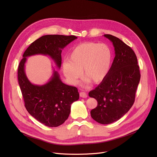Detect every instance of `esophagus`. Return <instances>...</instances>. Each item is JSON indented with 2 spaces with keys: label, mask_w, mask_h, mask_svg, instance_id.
<instances>
[{
  "label": "esophagus",
  "mask_w": 157,
  "mask_h": 157,
  "mask_svg": "<svg viewBox=\"0 0 157 157\" xmlns=\"http://www.w3.org/2000/svg\"><path fill=\"white\" fill-rule=\"evenodd\" d=\"M79 95H80V97H82V98H86V97H87V94H86L85 92H80Z\"/></svg>",
  "instance_id": "1"
}]
</instances>
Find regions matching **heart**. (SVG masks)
<instances>
[{
	"mask_svg": "<svg viewBox=\"0 0 157 157\" xmlns=\"http://www.w3.org/2000/svg\"><path fill=\"white\" fill-rule=\"evenodd\" d=\"M111 60V51L107 45L91 42L81 43L72 49L69 61L63 63V72L72 83H76L81 71L83 78L98 83L108 74Z\"/></svg>",
	"mask_w": 157,
	"mask_h": 157,
	"instance_id": "heart-1",
	"label": "heart"
}]
</instances>
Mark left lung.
<instances>
[{"label":"left lung","instance_id":"1","mask_svg":"<svg viewBox=\"0 0 157 157\" xmlns=\"http://www.w3.org/2000/svg\"><path fill=\"white\" fill-rule=\"evenodd\" d=\"M104 37L113 43L115 57L107 76L88 95L97 101V106L90 111L92 118L101 124H110L124 116L134 104L141 74L132 49L117 37Z\"/></svg>","mask_w":157,"mask_h":157}]
</instances>
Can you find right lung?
<instances>
[{
    "label": "right lung",
    "instance_id": "add662e5",
    "mask_svg": "<svg viewBox=\"0 0 157 157\" xmlns=\"http://www.w3.org/2000/svg\"><path fill=\"white\" fill-rule=\"evenodd\" d=\"M77 39L74 36L46 35L33 42L24 52L18 69V79L29 113L37 121L49 127H56L65 122L71 113V104L79 99L76 87L62 83L59 74L53 76L43 85L32 84L25 72L27 57L34 55H49L60 68L62 49Z\"/></svg>",
    "mask_w": 157,
    "mask_h": 157
}]
</instances>
